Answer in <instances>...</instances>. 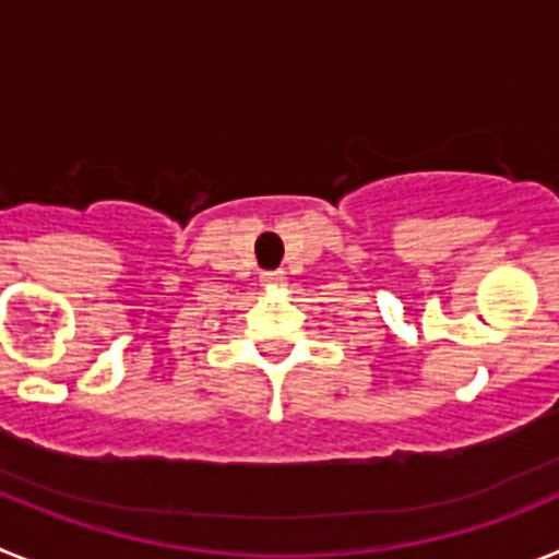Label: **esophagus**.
Listing matches in <instances>:
<instances>
[{
	"label": "esophagus",
	"instance_id": "1",
	"mask_svg": "<svg viewBox=\"0 0 559 559\" xmlns=\"http://www.w3.org/2000/svg\"><path fill=\"white\" fill-rule=\"evenodd\" d=\"M283 283H285L283 271H265V274H263L265 288H274V285H283Z\"/></svg>",
	"mask_w": 559,
	"mask_h": 559
}]
</instances>
